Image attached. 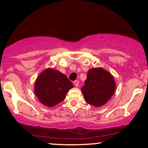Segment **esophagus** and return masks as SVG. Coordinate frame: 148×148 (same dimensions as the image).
<instances>
[{"instance_id": "esophagus-1", "label": "esophagus", "mask_w": 148, "mask_h": 148, "mask_svg": "<svg viewBox=\"0 0 148 148\" xmlns=\"http://www.w3.org/2000/svg\"><path fill=\"white\" fill-rule=\"evenodd\" d=\"M74 86H76V87H77V86H79V81H74Z\"/></svg>"}]
</instances>
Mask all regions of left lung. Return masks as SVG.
Listing matches in <instances>:
<instances>
[{
  "label": "left lung",
  "mask_w": 148,
  "mask_h": 148,
  "mask_svg": "<svg viewBox=\"0 0 148 148\" xmlns=\"http://www.w3.org/2000/svg\"><path fill=\"white\" fill-rule=\"evenodd\" d=\"M115 90L113 76L101 68L90 69L85 85L81 88L86 102L97 107L103 106L111 99Z\"/></svg>",
  "instance_id": "obj_1"
}]
</instances>
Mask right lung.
<instances>
[{"label": "right lung", "instance_id": "right-lung-1", "mask_svg": "<svg viewBox=\"0 0 148 148\" xmlns=\"http://www.w3.org/2000/svg\"><path fill=\"white\" fill-rule=\"evenodd\" d=\"M72 87V83L64 74L55 69H47L37 79L35 93L40 102L52 107L63 101Z\"/></svg>", "mask_w": 148, "mask_h": 148}]
</instances>
